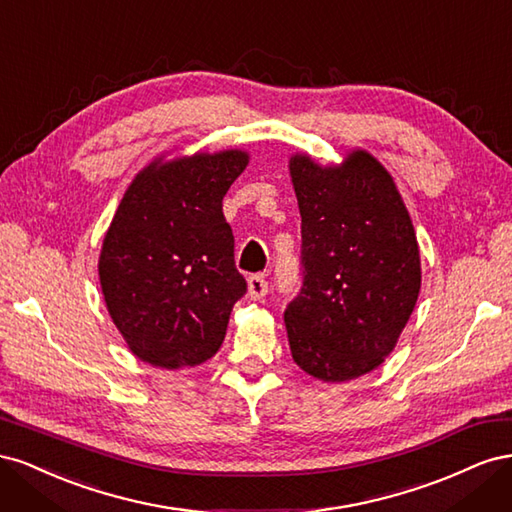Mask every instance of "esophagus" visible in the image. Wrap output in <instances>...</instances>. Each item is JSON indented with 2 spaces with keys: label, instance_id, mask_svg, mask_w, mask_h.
<instances>
[{
  "label": "esophagus",
  "instance_id": "34e87169",
  "mask_svg": "<svg viewBox=\"0 0 512 512\" xmlns=\"http://www.w3.org/2000/svg\"><path fill=\"white\" fill-rule=\"evenodd\" d=\"M269 292V284L262 275H252L247 277V294H250L252 299H262L265 294Z\"/></svg>",
  "mask_w": 512,
  "mask_h": 512
}]
</instances>
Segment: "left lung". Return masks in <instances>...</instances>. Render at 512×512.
<instances>
[{
    "label": "left lung",
    "instance_id": "8db88e82",
    "mask_svg": "<svg viewBox=\"0 0 512 512\" xmlns=\"http://www.w3.org/2000/svg\"><path fill=\"white\" fill-rule=\"evenodd\" d=\"M301 211L303 286L284 322L292 359L322 382L384 363L421 292V254L397 185L369 151L288 162Z\"/></svg>",
    "mask_w": 512,
    "mask_h": 512
}]
</instances>
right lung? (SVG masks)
<instances>
[{
    "mask_svg": "<svg viewBox=\"0 0 512 512\" xmlns=\"http://www.w3.org/2000/svg\"><path fill=\"white\" fill-rule=\"evenodd\" d=\"M250 162L226 149L153 160L123 194L98 275L104 303L136 359L181 369L220 350L247 290L222 200Z\"/></svg>",
    "mask_w": 512,
    "mask_h": 512,
    "instance_id": "obj_1",
    "label": "right lung"
}]
</instances>
